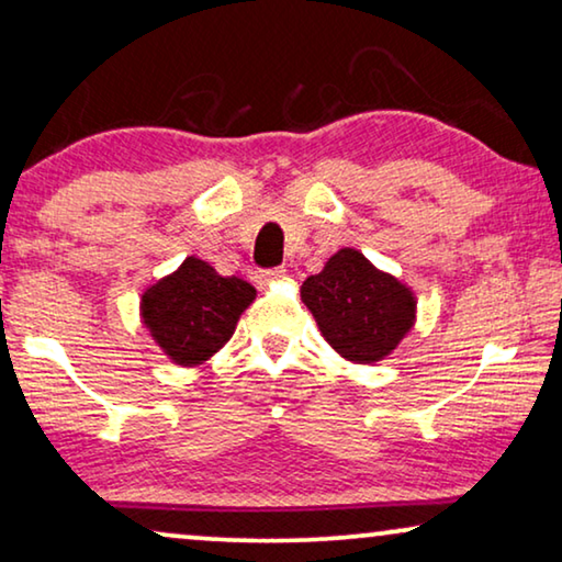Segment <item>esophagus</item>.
Returning a JSON list of instances; mask_svg holds the SVG:
<instances>
[{"label":"esophagus","mask_w":562,"mask_h":562,"mask_svg":"<svg viewBox=\"0 0 562 562\" xmlns=\"http://www.w3.org/2000/svg\"><path fill=\"white\" fill-rule=\"evenodd\" d=\"M282 278H284V270H282V267H274V270H262V272H257V282L262 284V288H270V284L280 282Z\"/></svg>","instance_id":"obj_1"}]
</instances>
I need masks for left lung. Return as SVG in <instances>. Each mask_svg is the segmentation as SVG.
<instances>
[{
  "label": "left lung",
  "instance_id": "8db88e82",
  "mask_svg": "<svg viewBox=\"0 0 562 562\" xmlns=\"http://www.w3.org/2000/svg\"><path fill=\"white\" fill-rule=\"evenodd\" d=\"M328 346L350 363L389 358L416 325V295L353 247L335 252L300 288Z\"/></svg>",
  "mask_w": 562,
  "mask_h": 562
}]
</instances>
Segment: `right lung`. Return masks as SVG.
<instances>
[{
  "label": "right lung",
  "instance_id": "right-lung-1",
  "mask_svg": "<svg viewBox=\"0 0 562 562\" xmlns=\"http://www.w3.org/2000/svg\"><path fill=\"white\" fill-rule=\"evenodd\" d=\"M255 297L247 280L222 278L204 259L187 257L144 290L140 323L171 363L194 368L227 346Z\"/></svg>",
  "mask_w": 562,
  "mask_h": 562
}]
</instances>
